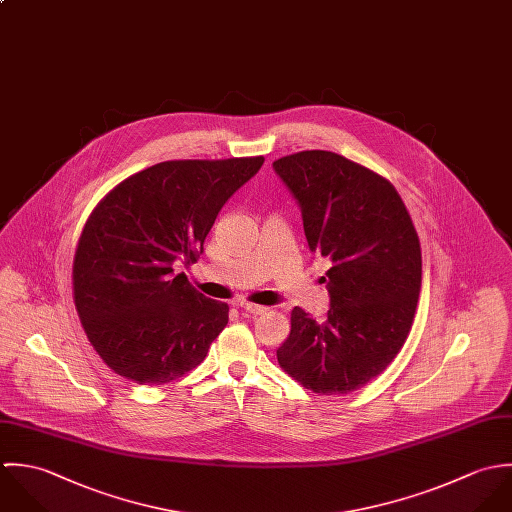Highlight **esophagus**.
<instances>
[{
	"label": "esophagus",
	"mask_w": 512,
	"mask_h": 512,
	"mask_svg": "<svg viewBox=\"0 0 512 512\" xmlns=\"http://www.w3.org/2000/svg\"><path fill=\"white\" fill-rule=\"evenodd\" d=\"M239 308L243 310V312H247V314H263L267 308L261 307V305H251V303H241Z\"/></svg>",
	"instance_id": "obj_1"
}]
</instances>
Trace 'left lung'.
Listing matches in <instances>:
<instances>
[{
    "label": "left lung",
    "instance_id": "8db88e82",
    "mask_svg": "<svg viewBox=\"0 0 512 512\" xmlns=\"http://www.w3.org/2000/svg\"><path fill=\"white\" fill-rule=\"evenodd\" d=\"M301 207L308 249L328 261L324 320L291 312L281 368L322 396L348 394L402 350L421 289V249L396 188L376 172L326 150L273 162Z\"/></svg>",
    "mask_w": 512,
    "mask_h": 512
}]
</instances>
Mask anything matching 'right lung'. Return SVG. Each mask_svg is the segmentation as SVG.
Returning a JSON list of instances; mask_svg holds the SVG:
<instances>
[{"label":"right lung","instance_id":"obj_1","mask_svg":"<svg viewBox=\"0 0 512 512\" xmlns=\"http://www.w3.org/2000/svg\"><path fill=\"white\" fill-rule=\"evenodd\" d=\"M263 162H160L95 207L75 253V307L118 376L160 386L204 362L229 307L196 291L176 267L198 261L217 213Z\"/></svg>","mask_w":512,"mask_h":512}]
</instances>
